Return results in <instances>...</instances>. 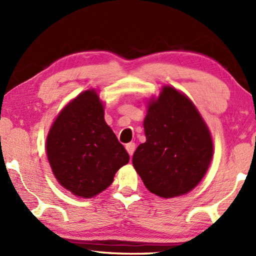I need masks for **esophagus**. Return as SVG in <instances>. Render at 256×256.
<instances>
[{"label": "esophagus", "instance_id": "34e87169", "mask_svg": "<svg viewBox=\"0 0 256 256\" xmlns=\"http://www.w3.org/2000/svg\"><path fill=\"white\" fill-rule=\"evenodd\" d=\"M125 148H126L130 156H132L133 153H134V150H135V143H133V142L128 143L126 145H125Z\"/></svg>", "mask_w": 256, "mask_h": 256}]
</instances>
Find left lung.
Instances as JSON below:
<instances>
[{
    "label": "left lung",
    "instance_id": "left-lung-1",
    "mask_svg": "<svg viewBox=\"0 0 256 256\" xmlns=\"http://www.w3.org/2000/svg\"><path fill=\"white\" fill-rule=\"evenodd\" d=\"M146 142L133 155V166L152 194L174 198L189 192L206 175L214 144L204 118L188 98L164 86L150 100L144 120Z\"/></svg>",
    "mask_w": 256,
    "mask_h": 256
}]
</instances>
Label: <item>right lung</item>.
<instances>
[{"label": "right lung", "instance_id": "1", "mask_svg": "<svg viewBox=\"0 0 256 256\" xmlns=\"http://www.w3.org/2000/svg\"><path fill=\"white\" fill-rule=\"evenodd\" d=\"M46 150L58 182L81 198H92L106 189L130 160L104 121L94 90L82 92L62 108L48 133Z\"/></svg>", "mask_w": 256, "mask_h": 256}]
</instances>
